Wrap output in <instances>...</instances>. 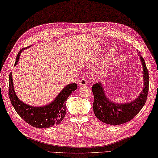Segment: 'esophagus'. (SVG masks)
<instances>
[{
    "mask_svg": "<svg viewBox=\"0 0 158 158\" xmlns=\"http://www.w3.org/2000/svg\"><path fill=\"white\" fill-rule=\"evenodd\" d=\"M87 84H88V80L85 78H82L80 81V85H81V86H86V85H87Z\"/></svg>",
    "mask_w": 158,
    "mask_h": 158,
    "instance_id": "esophagus-1",
    "label": "esophagus"
}]
</instances>
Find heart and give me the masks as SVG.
Returning <instances> with one entry per match:
<instances>
[{"label": "heart", "instance_id": "1", "mask_svg": "<svg viewBox=\"0 0 158 158\" xmlns=\"http://www.w3.org/2000/svg\"><path fill=\"white\" fill-rule=\"evenodd\" d=\"M109 70V65L108 64H105L103 66H102L100 69L98 70L97 72V75L101 77V76H103L104 74L107 73V72Z\"/></svg>", "mask_w": 158, "mask_h": 158}]
</instances>
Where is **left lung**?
Here are the masks:
<instances>
[{
    "label": "left lung",
    "mask_w": 158,
    "mask_h": 158,
    "mask_svg": "<svg viewBox=\"0 0 158 158\" xmlns=\"http://www.w3.org/2000/svg\"><path fill=\"white\" fill-rule=\"evenodd\" d=\"M139 57L143 69V88L136 98L126 103H116L106 96L102 82L93 85L92 89L94 100L93 108L96 117L101 122L112 126H117L132 120L146 104L149 90V73L140 52Z\"/></svg>",
    "instance_id": "1"
}]
</instances>
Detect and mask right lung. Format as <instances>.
<instances>
[{
  "instance_id": "right-lung-1",
  "label": "right lung",
  "mask_w": 158,
  "mask_h": 158,
  "mask_svg": "<svg viewBox=\"0 0 158 158\" xmlns=\"http://www.w3.org/2000/svg\"><path fill=\"white\" fill-rule=\"evenodd\" d=\"M24 49L21 50L17 54L15 66L18 64L20 54ZM12 77V72H10L8 96L16 112L25 122L37 128H48L54 125H58L62 121L66 115V101L71 94L77 88V84L76 83L68 84L54 100L47 105L32 106L21 101L17 96Z\"/></svg>"
}]
</instances>
